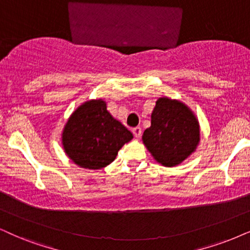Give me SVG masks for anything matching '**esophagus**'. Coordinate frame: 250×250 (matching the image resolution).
Listing matches in <instances>:
<instances>
[{
  "mask_svg": "<svg viewBox=\"0 0 250 250\" xmlns=\"http://www.w3.org/2000/svg\"><path fill=\"white\" fill-rule=\"evenodd\" d=\"M132 134L135 135L136 138H140L141 135H142V128L141 127H136L132 129Z\"/></svg>",
  "mask_w": 250,
  "mask_h": 250,
  "instance_id": "34e87169",
  "label": "esophagus"
}]
</instances>
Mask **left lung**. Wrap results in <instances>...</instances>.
Instances as JSON below:
<instances>
[{
  "label": "left lung",
  "instance_id": "left-lung-1",
  "mask_svg": "<svg viewBox=\"0 0 250 250\" xmlns=\"http://www.w3.org/2000/svg\"><path fill=\"white\" fill-rule=\"evenodd\" d=\"M142 141L158 164L178 166L200 144V122L185 103L162 97L156 102L151 113V127L145 129Z\"/></svg>",
  "mask_w": 250,
  "mask_h": 250
}]
</instances>
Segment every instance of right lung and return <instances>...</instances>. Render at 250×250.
<instances>
[{"label": "right lung", "instance_id": "1", "mask_svg": "<svg viewBox=\"0 0 250 250\" xmlns=\"http://www.w3.org/2000/svg\"><path fill=\"white\" fill-rule=\"evenodd\" d=\"M134 136L110 115L104 99H91L76 108L62 129L64 152L77 166L102 169L114 162L123 145Z\"/></svg>", "mask_w": 250, "mask_h": 250}]
</instances>
